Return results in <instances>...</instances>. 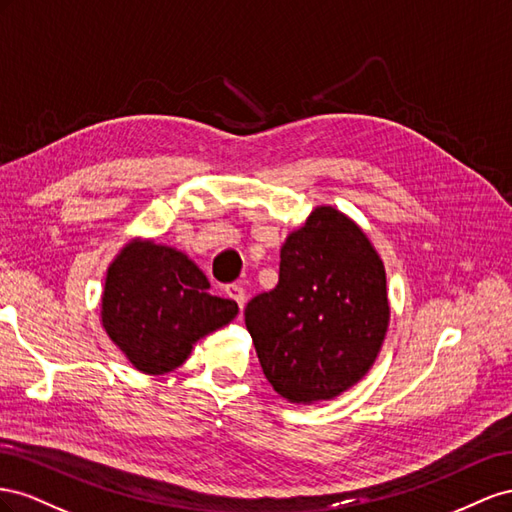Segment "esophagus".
<instances>
[{
	"instance_id": "esophagus-1",
	"label": "esophagus",
	"mask_w": 512,
	"mask_h": 512,
	"mask_svg": "<svg viewBox=\"0 0 512 512\" xmlns=\"http://www.w3.org/2000/svg\"><path fill=\"white\" fill-rule=\"evenodd\" d=\"M227 296L231 298V300H236L238 302V306L240 309H244V302H246V291H244V287L242 285H227Z\"/></svg>"
}]
</instances>
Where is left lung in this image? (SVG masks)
Segmentation results:
<instances>
[{
  "label": "left lung",
  "mask_w": 512,
  "mask_h": 512,
  "mask_svg": "<svg viewBox=\"0 0 512 512\" xmlns=\"http://www.w3.org/2000/svg\"><path fill=\"white\" fill-rule=\"evenodd\" d=\"M244 321L283 399L330 401L369 373L386 339L384 261L352 218L319 206L287 236L279 283L246 304Z\"/></svg>",
  "instance_id": "obj_1"
}]
</instances>
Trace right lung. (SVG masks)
Instances as JSON below:
<instances>
[{
  "label": "right lung",
  "instance_id": "1",
  "mask_svg": "<svg viewBox=\"0 0 512 512\" xmlns=\"http://www.w3.org/2000/svg\"><path fill=\"white\" fill-rule=\"evenodd\" d=\"M236 315L238 304L212 296L206 274L178 248L135 238L109 264L102 328L145 375L178 369L199 339Z\"/></svg>",
  "mask_w": 512,
  "mask_h": 512
}]
</instances>
